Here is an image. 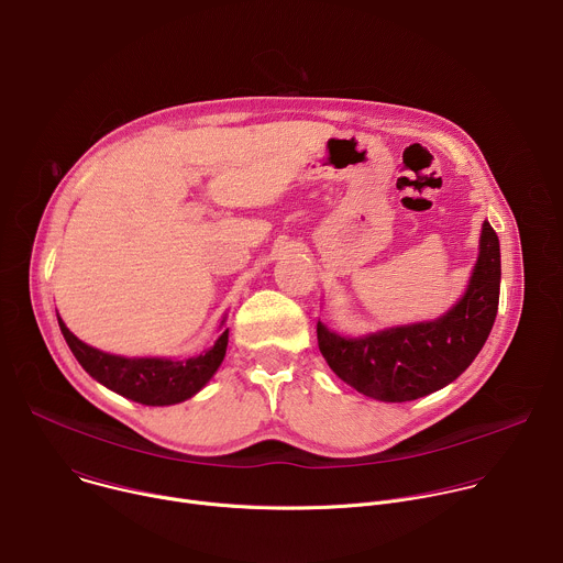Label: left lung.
Wrapping results in <instances>:
<instances>
[{
  "instance_id": "8db88e82",
  "label": "left lung",
  "mask_w": 563,
  "mask_h": 563,
  "mask_svg": "<svg viewBox=\"0 0 563 563\" xmlns=\"http://www.w3.org/2000/svg\"><path fill=\"white\" fill-rule=\"evenodd\" d=\"M499 285V238L490 222H484L467 289L448 313L358 339L341 336L318 320V350L341 380L365 396L385 404L428 396L463 374L488 341Z\"/></svg>"
}]
</instances>
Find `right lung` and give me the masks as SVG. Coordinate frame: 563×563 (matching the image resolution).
<instances>
[{
  "label": "right lung",
  "mask_w": 563,
  "mask_h": 563,
  "mask_svg": "<svg viewBox=\"0 0 563 563\" xmlns=\"http://www.w3.org/2000/svg\"><path fill=\"white\" fill-rule=\"evenodd\" d=\"M57 323L79 365L104 387L142 406H174L191 398L216 374L229 343V330H224L211 350L187 361L124 358L82 343L59 316Z\"/></svg>",
  "instance_id": "1"
}]
</instances>
